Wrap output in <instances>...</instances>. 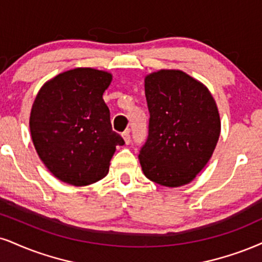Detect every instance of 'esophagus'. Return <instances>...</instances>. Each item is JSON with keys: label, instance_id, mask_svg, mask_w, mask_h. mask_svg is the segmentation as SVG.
Segmentation results:
<instances>
[{"label": "esophagus", "instance_id": "esophagus-1", "mask_svg": "<svg viewBox=\"0 0 262 262\" xmlns=\"http://www.w3.org/2000/svg\"><path fill=\"white\" fill-rule=\"evenodd\" d=\"M122 138H124V141H125V143H126V144L130 143V141H131V137H130V130H126V131L122 132Z\"/></svg>", "mask_w": 262, "mask_h": 262}]
</instances>
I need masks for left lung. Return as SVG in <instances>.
I'll use <instances>...</instances> for the list:
<instances>
[{"mask_svg":"<svg viewBox=\"0 0 262 262\" xmlns=\"http://www.w3.org/2000/svg\"><path fill=\"white\" fill-rule=\"evenodd\" d=\"M144 92L150 118L138 156L142 171L158 185L185 186L206 165L220 137L214 97L204 83L175 69L148 74Z\"/></svg>","mask_w":262,"mask_h":262,"instance_id":"left-lung-1","label":"left lung"}]
</instances>
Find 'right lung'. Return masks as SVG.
<instances>
[{"instance_id":"right-lung-1","label":"right lung","mask_w":262,"mask_h":262,"mask_svg":"<svg viewBox=\"0 0 262 262\" xmlns=\"http://www.w3.org/2000/svg\"><path fill=\"white\" fill-rule=\"evenodd\" d=\"M112 74L75 68L48 80L32 104V143L45 166L58 180L87 186L109 171L116 146L125 144L112 130L103 93Z\"/></svg>"}]
</instances>
